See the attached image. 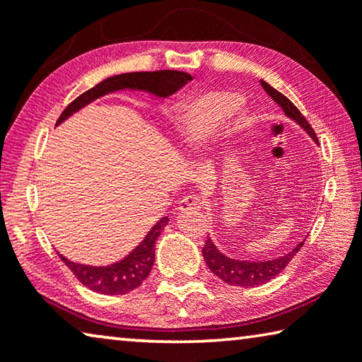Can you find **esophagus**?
I'll return each instance as SVG.
<instances>
[{
	"mask_svg": "<svg viewBox=\"0 0 362 362\" xmlns=\"http://www.w3.org/2000/svg\"><path fill=\"white\" fill-rule=\"evenodd\" d=\"M203 202L198 197H185L179 204L180 212H188V211H202L203 209Z\"/></svg>",
	"mask_w": 362,
	"mask_h": 362,
	"instance_id": "1",
	"label": "esophagus"
}]
</instances>
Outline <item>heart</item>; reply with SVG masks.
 <instances>
[{"label":"heart","instance_id":"heart-1","mask_svg":"<svg viewBox=\"0 0 362 362\" xmlns=\"http://www.w3.org/2000/svg\"><path fill=\"white\" fill-rule=\"evenodd\" d=\"M243 105V98L230 91H209L185 101L177 117V130L190 145H198L222 127Z\"/></svg>","mask_w":362,"mask_h":362}]
</instances>
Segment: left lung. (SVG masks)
<instances>
[{
	"label": "left lung",
	"mask_w": 362,
	"mask_h": 362,
	"mask_svg": "<svg viewBox=\"0 0 362 362\" xmlns=\"http://www.w3.org/2000/svg\"><path fill=\"white\" fill-rule=\"evenodd\" d=\"M262 88L266 90V93L271 96V98L277 103V105L284 109L285 116L290 117L291 120H295L296 124H300V127L305 129L308 132V135L317 143V136H315L314 130L306 117L303 116L293 103H291L285 95L280 93L275 88H272L267 82L261 80ZM305 243L303 240L301 243H298L293 250H290L288 253L279 257H274V259H266V261H240V259H233V257H228L223 253H221L217 250V246L214 242L208 237L206 243L203 246V257L208 267L211 269V272L217 275L223 282L228 285H237V286H245V288H250V286H257L262 284H267L269 280H272L274 277L284 271V269L288 266V262L293 259L296 256L298 251Z\"/></svg>",
	"instance_id": "obj_1"
}]
</instances>
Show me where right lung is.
I'll use <instances>...</instances> for the list:
<instances>
[{
  "label": "right lung",
  "mask_w": 362,
  "mask_h": 362,
  "mask_svg": "<svg viewBox=\"0 0 362 362\" xmlns=\"http://www.w3.org/2000/svg\"><path fill=\"white\" fill-rule=\"evenodd\" d=\"M192 80V76L180 71H156V72H129L120 76L107 77L93 88H90L74 100L57 119V124L64 122L67 117L76 114L80 109L90 105L91 101L101 96L114 93L119 90H139L151 93L158 98H168L179 91L183 85ZM169 217H163L156 222L146 237L136 245L134 251L117 262L109 266H87L69 261L66 256L59 255L61 261L71 269L72 274L80 280V284L88 286L90 290L103 295H125L129 291L139 288L148 275H150L154 264V245L156 240L168 226Z\"/></svg>",
  "instance_id": "obj_1"
}]
</instances>
